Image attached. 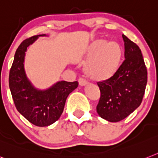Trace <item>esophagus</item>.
Here are the masks:
<instances>
[{
	"mask_svg": "<svg viewBox=\"0 0 158 158\" xmlns=\"http://www.w3.org/2000/svg\"><path fill=\"white\" fill-rule=\"evenodd\" d=\"M78 82H79V85H81V86H85L87 85V81L83 78H80Z\"/></svg>",
	"mask_w": 158,
	"mask_h": 158,
	"instance_id": "34e87169",
	"label": "esophagus"
}]
</instances>
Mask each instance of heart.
<instances>
[{"label":"heart","instance_id":"obj_1","mask_svg":"<svg viewBox=\"0 0 158 158\" xmlns=\"http://www.w3.org/2000/svg\"><path fill=\"white\" fill-rule=\"evenodd\" d=\"M123 59L122 48L115 41L99 39L92 42L85 55L84 73L94 81H106L118 72Z\"/></svg>","mask_w":158,"mask_h":158}]
</instances>
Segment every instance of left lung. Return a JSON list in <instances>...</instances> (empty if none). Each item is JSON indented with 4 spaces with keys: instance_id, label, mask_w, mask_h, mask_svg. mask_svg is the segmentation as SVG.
Returning <instances> with one entry per match:
<instances>
[{
    "instance_id": "8db88e82",
    "label": "left lung",
    "mask_w": 158,
    "mask_h": 158,
    "mask_svg": "<svg viewBox=\"0 0 158 158\" xmlns=\"http://www.w3.org/2000/svg\"><path fill=\"white\" fill-rule=\"evenodd\" d=\"M122 36L124 61L111 78L98 82L101 92L98 114L112 123L123 120L139 107L147 85V69L140 48Z\"/></svg>"
}]
</instances>
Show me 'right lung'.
Here are the masks:
<instances>
[{
    "label": "right lung",
    "instance_id": "1",
    "mask_svg": "<svg viewBox=\"0 0 158 158\" xmlns=\"http://www.w3.org/2000/svg\"><path fill=\"white\" fill-rule=\"evenodd\" d=\"M40 36L46 35H35L19 45L10 72L9 85L18 111L34 125L47 127L60 118L68 96L77 88L78 82L60 81L46 89H40L31 83L25 70V56L28 47Z\"/></svg>",
    "mask_w": 158,
    "mask_h": 158
}]
</instances>
